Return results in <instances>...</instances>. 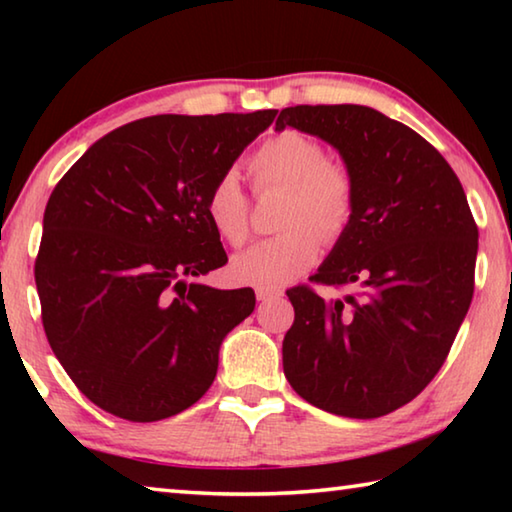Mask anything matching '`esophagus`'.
Segmentation results:
<instances>
[{"mask_svg":"<svg viewBox=\"0 0 512 512\" xmlns=\"http://www.w3.org/2000/svg\"><path fill=\"white\" fill-rule=\"evenodd\" d=\"M282 293L284 291L280 287H257L255 289L257 300H273V298H280Z\"/></svg>","mask_w":512,"mask_h":512,"instance_id":"obj_1","label":"esophagus"}]
</instances>
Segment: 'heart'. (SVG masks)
Segmentation results:
<instances>
[{
  "mask_svg": "<svg viewBox=\"0 0 512 512\" xmlns=\"http://www.w3.org/2000/svg\"><path fill=\"white\" fill-rule=\"evenodd\" d=\"M255 185L284 187L289 192L282 212V235L257 241L232 257L230 273L241 284L280 287L314 266L327 241L350 228L357 187L343 162L329 160L323 144L284 131L250 155ZM205 212L216 235L232 246L248 239V196L235 171H223L207 189Z\"/></svg>",
  "mask_w": 512,
  "mask_h": 512,
  "instance_id": "1",
  "label": "heart"
}]
</instances>
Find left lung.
<instances>
[{
    "label": "left lung",
    "instance_id": "1",
    "mask_svg": "<svg viewBox=\"0 0 512 512\" xmlns=\"http://www.w3.org/2000/svg\"><path fill=\"white\" fill-rule=\"evenodd\" d=\"M287 126L334 146L352 173V223L311 280L357 293L287 291L284 377L327 413L381 418L445 363L472 302L479 230L447 160L400 121L341 103L284 108L275 131Z\"/></svg>",
    "mask_w": 512,
    "mask_h": 512
}]
</instances>
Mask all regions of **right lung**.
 I'll return each instance as SVG.
<instances>
[{"mask_svg": "<svg viewBox=\"0 0 512 512\" xmlns=\"http://www.w3.org/2000/svg\"><path fill=\"white\" fill-rule=\"evenodd\" d=\"M277 110L155 115L103 135L49 196L36 259L56 359L99 409L155 422L207 393L253 289L192 277L228 262L205 196Z\"/></svg>", "mask_w": 512, "mask_h": 512, "instance_id": "obj_1", "label": "right lung"}]
</instances>
